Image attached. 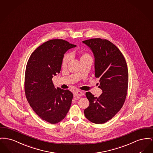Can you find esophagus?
Masks as SVG:
<instances>
[{
	"mask_svg": "<svg viewBox=\"0 0 153 153\" xmlns=\"http://www.w3.org/2000/svg\"><path fill=\"white\" fill-rule=\"evenodd\" d=\"M83 95H84V93L81 91H75L74 92V96H81Z\"/></svg>",
	"mask_w": 153,
	"mask_h": 153,
	"instance_id": "1",
	"label": "esophagus"
}]
</instances>
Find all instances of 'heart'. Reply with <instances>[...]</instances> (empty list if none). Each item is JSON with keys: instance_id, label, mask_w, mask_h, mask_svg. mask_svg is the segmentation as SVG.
Returning <instances> with one entry per match:
<instances>
[{"instance_id": "1", "label": "heart", "mask_w": 153, "mask_h": 153, "mask_svg": "<svg viewBox=\"0 0 153 153\" xmlns=\"http://www.w3.org/2000/svg\"><path fill=\"white\" fill-rule=\"evenodd\" d=\"M89 56V55H88L87 53H85V54H83L82 57H81V58H82V57H88ZM71 55L70 54H67V55H65V57H64V58H63V66H65V65H66L68 63V62H69V60H70V59H71Z\"/></svg>"}]
</instances>
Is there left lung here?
I'll use <instances>...</instances> for the list:
<instances>
[{
    "label": "left lung",
    "instance_id": "8db88e82",
    "mask_svg": "<svg viewBox=\"0 0 153 153\" xmlns=\"http://www.w3.org/2000/svg\"><path fill=\"white\" fill-rule=\"evenodd\" d=\"M94 57L96 78H100L99 97L90 92L86 96L90 104L84 113L96 124H103L118 112L124 103L128 84V71L125 58L118 48L107 40L93 39L82 41Z\"/></svg>",
    "mask_w": 153,
    "mask_h": 153
}]
</instances>
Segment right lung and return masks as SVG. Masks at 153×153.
I'll use <instances>...</instances> for the list:
<instances>
[{
    "label": "right lung",
    "instance_id": "right-lung-1",
    "mask_svg": "<svg viewBox=\"0 0 153 153\" xmlns=\"http://www.w3.org/2000/svg\"><path fill=\"white\" fill-rule=\"evenodd\" d=\"M76 47L63 40L48 41L33 52L26 65L27 100L41 119L51 124L64 119L71 105L73 93L68 90L55 88L52 79L60 72L65 53Z\"/></svg>",
    "mask_w": 153,
    "mask_h": 153
}]
</instances>
